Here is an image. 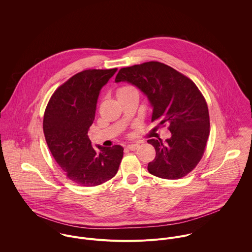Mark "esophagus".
<instances>
[{
  "mask_svg": "<svg viewBox=\"0 0 252 252\" xmlns=\"http://www.w3.org/2000/svg\"><path fill=\"white\" fill-rule=\"evenodd\" d=\"M138 147H139V144H132L127 145V148H128L129 150H136Z\"/></svg>",
  "mask_w": 252,
  "mask_h": 252,
  "instance_id": "1",
  "label": "esophagus"
}]
</instances>
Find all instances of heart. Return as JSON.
<instances>
[{"instance_id": "b5f03b06", "label": "heart", "mask_w": 252, "mask_h": 252, "mask_svg": "<svg viewBox=\"0 0 252 252\" xmlns=\"http://www.w3.org/2000/svg\"><path fill=\"white\" fill-rule=\"evenodd\" d=\"M133 90H136V89H135L134 87H132V86H123V87H121V88L118 89V91H117V96L119 97V96L124 95V94H126V93H128V92H130V91H133Z\"/></svg>"}]
</instances>
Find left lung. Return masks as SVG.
<instances>
[{"label": "left lung", "instance_id": "left-lung-1", "mask_svg": "<svg viewBox=\"0 0 252 252\" xmlns=\"http://www.w3.org/2000/svg\"><path fill=\"white\" fill-rule=\"evenodd\" d=\"M126 81L138 87L153 108L151 121L169 124L170 139H150L156 156L148 172L165 180H179L198 165L210 135L207 102L187 76L160 62H146L122 68L115 82Z\"/></svg>", "mask_w": 252, "mask_h": 252}]
</instances>
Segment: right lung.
Listing matches in <instances>:
<instances>
[{"instance_id":"add662e5","label":"right lung","mask_w":252,"mask_h":252,"mask_svg":"<svg viewBox=\"0 0 252 252\" xmlns=\"http://www.w3.org/2000/svg\"><path fill=\"white\" fill-rule=\"evenodd\" d=\"M117 69L86 70L56 89L43 116L46 144L67 178L81 186H96L112 179L123 157V147L94 148L88 131L95 119L101 89Z\"/></svg>"}]
</instances>
